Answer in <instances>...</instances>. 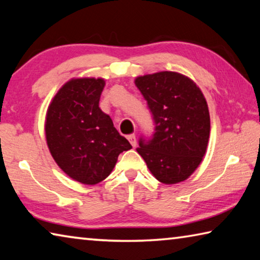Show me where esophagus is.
<instances>
[{
	"instance_id": "1",
	"label": "esophagus",
	"mask_w": 260,
	"mask_h": 260,
	"mask_svg": "<svg viewBox=\"0 0 260 260\" xmlns=\"http://www.w3.org/2000/svg\"><path fill=\"white\" fill-rule=\"evenodd\" d=\"M127 140L129 141V143L132 144V146L135 147L136 146V139H135V135L134 134H131L127 136Z\"/></svg>"
}]
</instances>
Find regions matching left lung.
I'll use <instances>...</instances> for the list:
<instances>
[{
  "instance_id": "left-lung-1",
  "label": "left lung",
  "mask_w": 260,
  "mask_h": 260,
  "mask_svg": "<svg viewBox=\"0 0 260 260\" xmlns=\"http://www.w3.org/2000/svg\"><path fill=\"white\" fill-rule=\"evenodd\" d=\"M155 122L150 139L139 141L138 152L153 177L165 184L184 181L205 155L210 136L206 100L191 79L162 71L135 79Z\"/></svg>"
}]
</instances>
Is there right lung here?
Here are the masks:
<instances>
[{
  "label": "right lung",
  "instance_id": "add662e5",
  "mask_svg": "<svg viewBox=\"0 0 260 260\" xmlns=\"http://www.w3.org/2000/svg\"><path fill=\"white\" fill-rule=\"evenodd\" d=\"M102 78L71 79L48 108L46 139L52 158L70 178L96 184L112 172L118 156L132 149L100 109Z\"/></svg>",
  "mask_w": 260,
  "mask_h": 260
}]
</instances>
